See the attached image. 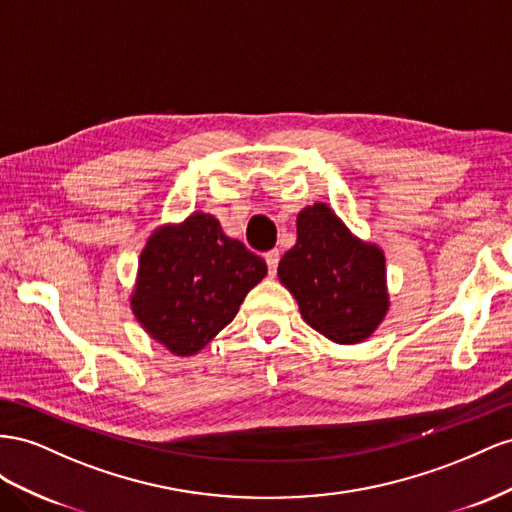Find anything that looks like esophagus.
Returning <instances> with one entry per match:
<instances>
[{
	"label": "esophagus",
	"instance_id": "esophagus-1",
	"mask_svg": "<svg viewBox=\"0 0 512 512\" xmlns=\"http://www.w3.org/2000/svg\"><path fill=\"white\" fill-rule=\"evenodd\" d=\"M279 261H281V253L279 251L266 253V264H268V270H270L272 276L276 274V268H279Z\"/></svg>",
	"mask_w": 512,
	"mask_h": 512
}]
</instances>
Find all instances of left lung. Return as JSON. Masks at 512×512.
Segmentation results:
<instances>
[{"instance_id": "left-lung-1", "label": "left lung", "mask_w": 512, "mask_h": 512, "mask_svg": "<svg viewBox=\"0 0 512 512\" xmlns=\"http://www.w3.org/2000/svg\"><path fill=\"white\" fill-rule=\"evenodd\" d=\"M296 229L298 240L281 259L279 279L302 319L339 345L369 339L390 306L384 251L354 236L326 203L300 210Z\"/></svg>"}]
</instances>
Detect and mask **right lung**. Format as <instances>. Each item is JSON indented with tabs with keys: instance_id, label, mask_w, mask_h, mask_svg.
<instances>
[{
	"instance_id": "obj_1",
	"label": "right lung",
	"mask_w": 512,
	"mask_h": 512,
	"mask_svg": "<svg viewBox=\"0 0 512 512\" xmlns=\"http://www.w3.org/2000/svg\"><path fill=\"white\" fill-rule=\"evenodd\" d=\"M266 272V261L225 236L212 214L193 212L145 242L130 309L171 354L195 356L236 317Z\"/></svg>"
}]
</instances>
